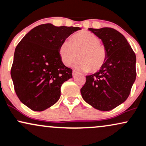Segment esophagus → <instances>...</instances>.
I'll return each instance as SVG.
<instances>
[{"mask_svg": "<svg viewBox=\"0 0 146 146\" xmlns=\"http://www.w3.org/2000/svg\"><path fill=\"white\" fill-rule=\"evenodd\" d=\"M72 76H73V77H75L76 76V72L74 71V70H73V72H72Z\"/></svg>", "mask_w": 146, "mask_h": 146, "instance_id": "esophagus-1", "label": "esophagus"}]
</instances>
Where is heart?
I'll return each instance as SVG.
<instances>
[{
	"instance_id": "1",
	"label": "heart",
	"mask_w": 146,
	"mask_h": 146,
	"mask_svg": "<svg viewBox=\"0 0 146 146\" xmlns=\"http://www.w3.org/2000/svg\"><path fill=\"white\" fill-rule=\"evenodd\" d=\"M100 44V38L92 33H78L60 46L61 61L65 66H70L78 58L76 68L83 72H98L107 59V51Z\"/></svg>"
}]
</instances>
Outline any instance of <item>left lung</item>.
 <instances>
[{
  "label": "left lung",
  "instance_id": "1",
  "mask_svg": "<svg viewBox=\"0 0 146 146\" xmlns=\"http://www.w3.org/2000/svg\"><path fill=\"white\" fill-rule=\"evenodd\" d=\"M102 40L107 59L102 68L86 76L83 100L100 111L113 109L128 98L136 79V55L125 37L109 27L89 29Z\"/></svg>",
  "mask_w": 146,
  "mask_h": 146
}]
</instances>
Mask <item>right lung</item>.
I'll list each match as a JSON object with an SVG mask.
<instances>
[{
	"label": "right lung",
	"mask_w": 146,
	"mask_h": 146,
	"mask_svg": "<svg viewBox=\"0 0 146 146\" xmlns=\"http://www.w3.org/2000/svg\"><path fill=\"white\" fill-rule=\"evenodd\" d=\"M79 27L44 24L31 30L15 48L11 76L15 92L33 111L50 107L61 96V87L72 78V70L63 64L61 44Z\"/></svg>",
	"instance_id": "add662e5"
}]
</instances>
